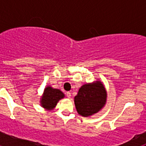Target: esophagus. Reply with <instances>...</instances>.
Wrapping results in <instances>:
<instances>
[{
  "mask_svg": "<svg viewBox=\"0 0 146 146\" xmlns=\"http://www.w3.org/2000/svg\"><path fill=\"white\" fill-rule=\"evenodd\" d=\"M66 96L68 98H71V96H72V94H71L70 92H67L66 93Z\"/></svg>",
  "mask_w": 146,
  "mask_h": 146,
  "instance_id": "1",
  "label": "esophagus"
}]
</instances>
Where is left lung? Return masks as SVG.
<instances>
[{
  "label": "left lung",
  "mask_w": 146,
  "mask_h": 146,
  "mask_svg": "<svg viewBox=\"0 0 146 146\" xmlns=\"http://www.w3.org/2000/svg\"><path fill=\"white\" fill-rule=\"evenodd\" d=\"M107 91L100 81L86 83L81 86L74 97L77 113L83 117L98 113L106 104Z\"/></svg>",
  "instance_id": "obj_1"
}]
</instances>
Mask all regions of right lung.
<instances>
[{
    "mask_svg": "<svg viewBox=\"0 0 146 146\" xmlns=\"http://www.w3.org/2000/svg\"><path fill=\"white\" fill-rule=\"evenodd\" d=\"M64 97V93L59 89L52 88L50 86H47L44 91L40 102L42 107L47 110H51L55 108L59 100Z\"/></svg>",
    "mask_w": 146,
    "mask_h": 146,
    "instance_id": "right-lung-1",
    "label": "right lung"
}]
</instances>
